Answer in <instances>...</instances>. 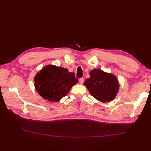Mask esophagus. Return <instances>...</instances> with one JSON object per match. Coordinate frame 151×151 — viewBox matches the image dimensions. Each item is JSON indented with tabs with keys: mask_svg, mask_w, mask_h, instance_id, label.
<instances>
[{
	"mask_svg": "<svg viewBox=\"0 0 151 151\" xmlns=\"http://www.w3.org/2000/svg\"><path fill=\"white\" fill-rule=\"evenodd\" d=\"M84 78H81V79H79V83H80V84H83L84 83Z\"/></svg>",
	"mask_w": 151,
	"mask_h": 151,
	"instance_id": "esophagus-1",
	"label": "esophagus"
}]
</instances>
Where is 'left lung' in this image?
Here are the masks:
<instances>
[{
	"mask_svg": "<svg viewBox=\"0 0 151 151\" xmlns=\"http://www.w3.org/2000/svg\"><path fill=\"white\" fill-rule=\"evenodd\" d=\"M89 75L84 84L94 98L102 103L115 99L120 87L115 75L96 68L90 72Z\"/></svg>",
	"mask_w": 151,
	"mask_h": 151,
	"instance_id": "obj_1",
	"label": "left lung"
}]
</instances>
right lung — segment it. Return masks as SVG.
Listing matches in <instances>:
<instances>
[{
	"instance_id": "add662e5",
	"label": "right lung",
	"mask_w": 151,
	"mask_h": 151,
	"mask_svg": "<svg viewBox=\"0 0 151 151\" xmlns=\"http://www.w3.org/2000/svg\"><path fill=\"white\" fill-rule=\"evenodd\" d=\"M34 81L39 95L48 101L57 102L79 81L74 73L69 72L66 68L48 65L36 74Z\"/></svg>"
}]
</instances>
